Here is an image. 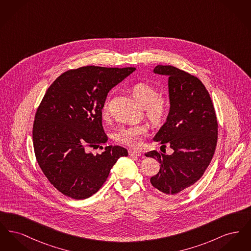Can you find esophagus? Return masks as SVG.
Returning a JSON list of instances; mask_svg holds the SVG:
<instances>
[{"label": "esophagus", "mask_w": 251, "mask_h": 251, "mask_svg": "<svg viewBox=\"0 0 251 251\" xmlns=\"http://www.w3.org/2000/svg\"><path fill=\"white\" fill-rule=\"evenodd\" d=\"M129 155L137 157V156L141 155V152L138 151H134V150H129Z\"/></svg>", "instance_id": "esophagus-1"}]
</instances>
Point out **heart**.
I'll return each instance as SVG.
<instances>
[{
    "label": "heart",
    "mask_w": 251,
    "mask_h": 251,
    "mask_svg": "<svg viewBox=\"0 0 251 251\" xmlns=\"http://www.w3.org/2000/svg\"><path fill=\"white\" fill-rule=\"evenodd\" d=\"M131 93L133 99L146 110L147 117L154 124H159L165 120L168 110V101L163 96H158V91L151 84L139 82L131 86ZM102 115L108 112V103L105 101L102 106ZM148 128L144 124H133L122 126L115 133L118 142L131 148H139L142 145L141 136L146 134Z\"/></svg>",
    "instance_id": "heart-1"
}]
</instances>
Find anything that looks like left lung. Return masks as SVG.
I'll return each instance as SVG.
<instances>
[{
  "mask_svg": "<svg viewBox=\"0 0 251 251\" xmlns=\"http://www.w3.org/2000/svg\"><path fill=\"white\" fill-rule=\"evenodd\" d=\"M155 74L168 77L170 108L167 121L153 137L162 147L168 144L172 154L151 151L145 155L160 163L151 178L153 187L176 195L202 177L215 153L217 120L211 97L201 81L173 66L158 65Z\"/></svg>",
  "mask_w": 251,
  "mask_h": 251,
  "instance_id": "left-lung-1",
  "label": "left lung"
}]
</instances>
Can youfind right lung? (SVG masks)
<instances>
[{
  "label": "right lung",
  "instance_id": "obj_1",
  "mask_svg": "<svg viewBox=\"0 0 251 251\" xmlns=\"http://www.w3.org/2000/svg\"><path fill=\"white\" fill-rule=\"evenodd\" d=\"M134 71L95 66L70 70L43 97L33 127L35 154L49 181L65 196L91 197L119 158L128 156L120 146H106L96 155L87 150L107 142L101 123L103 103L108 92Z\"/></svg>",
  "mask_w": 251,
  "mask_h": 251
}]
</instances>
